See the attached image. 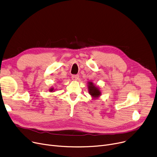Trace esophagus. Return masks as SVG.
I'll return each instance as SVG.
<instances>
[{"label": "esophagus", "mask_w": 157, "mask_h": 157, "mask_svg": "<svg viewBox=\"0 0 157 157\" xmlns=\"http://www.w3.org/2000/svg\"><path fill=\"white\" fill-rule=\"evenodd\" d=\"M79 78L78 75H73L71 76V79L74 81H77Z\"/></svg>", "instance_id": "obj_1"}]
</instances>
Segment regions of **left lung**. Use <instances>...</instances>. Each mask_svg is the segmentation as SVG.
<instances>
[{
    "label": "left lung",
    "mask_w": 157,
    "mask_h": 157,
    "mask_svg": "<svg viewBox=\"0 0 157 157\" xmlns=\"http://www.w3.org/2000/svg\"><path fill=\"white\" fill-rule=\"evenodd\" d=\"M88 92L93 99H98L101 95V91L98 87L96 86L92 82H88Z\"/></svg>",
    "instance_id": "left-lung-1"
}]
</instances>
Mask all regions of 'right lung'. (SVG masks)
I'll return each instance as SVG.
<instances>
[{"label":"right lung","instance_id":"add662e5","mask_svg":"<svg viewBox=\"0 0 157 157\" xmlns=\"http://www.w3.org/2000/svg\"><path fill=\"white\" fill-rule=\"evenodd\" d=\"M56 89H54V88L53 87H51L50 89H49V91L50 92H55Z\"/></svg>","mask_w":157,"mask_h":157}]
</instances>
